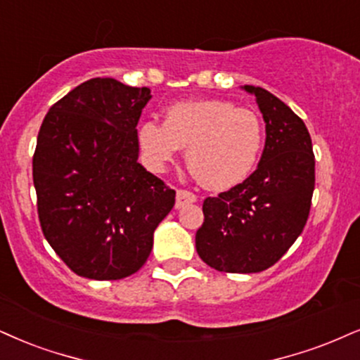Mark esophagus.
Here are the masks:
<instances>
[{"instance_id":"obj_1","label":"esophagus","mask_w":360,"mask_h":360,"mask_svg":"<svg viewBox=\"0 0 360 360\" xmlns=\"http://www.w3.org/2000/svg\"><path fill=\"white\" fill-rule=\"evenodd\" d=\"M197 202V195L193 192H190V190H179L176 192V202H175V207L176 208H184L185 205H190V203H195Z\"/></svg>"}]
</instances>
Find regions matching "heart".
<instances>
[{
	"instance_id": "heart-1",
	"label": "heart",
	"mask_w": 360,
	"mask_h": 360,
	"mask_svg": "<svg viewBox=\"0 0 360 360\" xmlns=\"http://www.w3.org/2000/svg\"><path fill=\"white\" fill-rule=\"evenodd\" d=\"M146 162L165 168L187 148V162L207 188L227 190L242 184L259 162L264 125L254 110L230 100L176 101L165 110V123L146 120L139 127Z\"/></svg>"
}]
</instances>
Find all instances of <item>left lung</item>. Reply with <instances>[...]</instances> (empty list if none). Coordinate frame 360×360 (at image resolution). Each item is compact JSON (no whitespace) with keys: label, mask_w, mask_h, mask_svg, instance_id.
Wrapping results in <instances>:
<instances>
[{"label":"left lung","mask_w":360,"mask_h":360,"mask_svg":"<svg viewBox=\"0 0 360 360\" xmlns=\"http://www.w3.org/2000/svg\"><path fill=\"white\" fill-rule=\"evenodd\" d=\"M255 95L265 122V146L257 170L219 197L203 202L195 235L200 259L219 272L255 274L272 267L307 224L316 158L305 123L260 86Z\"/></svg>","instance_id":"8db88e82"}]
</instances>
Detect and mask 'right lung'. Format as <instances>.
Returning a JSON list of instances; mask_svg holds the SVG:
<instances>
[{"instance_id": "add662e5", "label": "right lung", "mask_w": 360, "mask_h": 360, "mask_svg": "<svg viewBox=\"0 0 360 360\" xmlns=\"http://www.w3.org/2000/svg\"><path fill=\"white\" fill-rule=\"evenodd\" d=\"M150 88L91 78L51 106L33 184L44 238L79 277L118 281L143 267L175 190L139 163L136 125Z\"/></svg>"}]
</instances>
